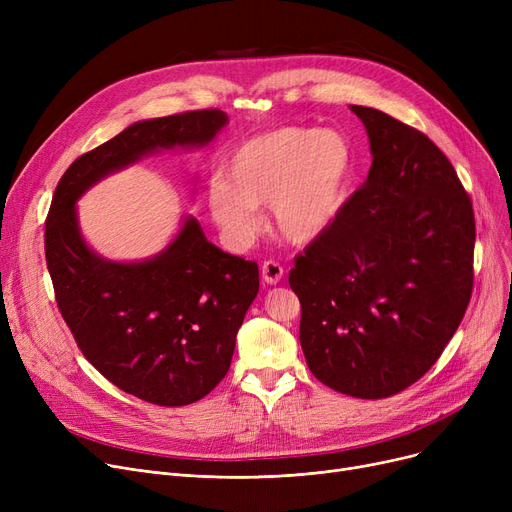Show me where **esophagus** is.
<instances>
[{
	"label": "esophagus",
	"instance_id": "obj_1",
	"mask_svg": "<svg viewBox=\"0 0 512 512\" xmlns=\"http://www.w3.org/2000/svg\"><path fill=\"white\" fill-rule=\"evenodd\" d=\"M261 276H263V280L267 284H278L282 280V276H284V267L278 261L270 259V261H265L261 265Z\"/></svg>",
	"mask_w": 512,
	"mask_h": 512
}]
</instances>
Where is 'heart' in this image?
<instances>
[{
	"instance_id": "b5f03b06",
	"label": "heart",
	"mask_w": 512,
	"mask_h": 512,
	"mask_svg": "<svg viewBox=\"0 0 512 512\" xmlns=\"http://www.w3.org/2000/svg\"><path fill=\"white\" fill-rule=\"evenodd\" d=\"M228 179L207 188L213 222L236 247L261 230L259 205H272V220L294 245L324 236L342 213L355 172V153L336 130L284 126L238 145L228 159Z\"/></svg>"
}]
</instances>
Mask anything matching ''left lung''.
<instances>
[{
	"label": "left lung",
	"mask_w": 512,
	"mask_h": 512,
	"mask_svg": "<svg viewBox=\"0 0 512 512\" xmlns=\"http://www.w3.org/2000/svg\"><path fill=\"white\" fill-rule=\"evenodd\" d=\"M373 155L332 228L294 259L299 340L315 378L355 398L398 394L432 367L473 292V205L423 132L351 105Z\"/></svg>",
	"instance_id": "8db88e82"
}]
</instances>
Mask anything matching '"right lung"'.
I'll return each mask as SVG.
<instances>
[{"label":"right lung","mask_w":512,"mask_h":512,"mask_svg":"<svg viewBox=\"0 0 512 512\" xmlns=\"http://www.w3.org/2000/svg\"><path fill=\"white\" fill-rule=\"evenodd\" d=\"M226 124L222 110L134 122L72 161L47 213V270L78 348L103 378L159 407L191 405L224 380L259 292L257 263L211 245L193 215L151 259H103L80 234L76 201L149 153L205 147Z\"/></svg>","instance_id":"obj_1"}]
</instances>
